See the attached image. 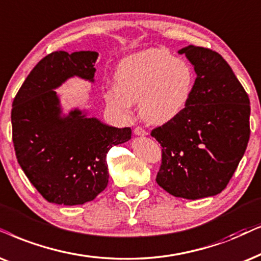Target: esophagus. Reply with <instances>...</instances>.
Instances as JSON below:
<instances>
[{
  "label": "esophagus",
  "instance_id": "esophagus-1",
  "mask_svg": "<svg viewBox=\"0 0 261 261\" xmlns=\"http://www.w3.org/2000/svg\"><path fill=\"white\" fill-rule=\"evenodd\" d=\"M134 134H135V135H146V134H147V132L145 130L143 127L137 126V127L134 128Z\"/></svg>",
  "mask_w": 261,
  "mask_h": 261
}]
</instances>
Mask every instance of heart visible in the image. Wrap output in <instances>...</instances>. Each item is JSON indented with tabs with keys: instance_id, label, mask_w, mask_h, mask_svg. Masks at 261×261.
<instances>
[{
	"instance_id": "b5f03b06",
	"label": "heart",
	"mask_w": 261,
	"mask_h": 261,
	"mask_svg": "<svg viewBox=\"0 0 261 261\" xmlns=\"http://www.w3.org/2000/svg\"><path fill=\"white\" fill-rule=\"evenodd\" d=\"M117 85L107 87V104L121 116L130 114L139 100L141 117L164 123L187 106L193 89V72L186 61L165 49H148L121 61L115 73Z\"/></svg>"
}]
</instances>
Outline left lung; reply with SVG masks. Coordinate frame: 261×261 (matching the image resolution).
<instances>
[{
    "label": "left lung",
    "instance_id": "obj_1",
    "mask_svg": "<svg viewBox=\"0 0 261 261\" xmlns=\"http://www.w3.org/2000/svg\"><path fill=\"white\" fill-rule=\"evenodd\" d=\"M197 79L187 106L152 129L162 146L157 184L171 195L201 199L229 184L249 140L248 94L228 62L211 49H181Z\"/></svg>",
    "mask_w": 261,
    "mask_h": 261
}]
</instances>
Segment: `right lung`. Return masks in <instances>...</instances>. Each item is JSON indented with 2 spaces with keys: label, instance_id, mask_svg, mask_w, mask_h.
<instances>
[{
  "label": "right lung",
  "instance_id": "right-lung-1",
  "mask_svg": "<svg viewBox=\"0 0 261 261\" xmlns=\"http://www.w3.org/2000/svg\"><path fill=\"white\" fill-rule=\"evenodd\" d=\"M97 57L94 51L49 54L27 75L13 100L16 160L40 195L54 204L93 200L109 181L107 153L130 139L129 127L107 126L79 110L60 117L54 89L73 75L93 81Z\"/></svg>",
  "mask_w": 261,
  "mask_h": 261
}]
</instances>
